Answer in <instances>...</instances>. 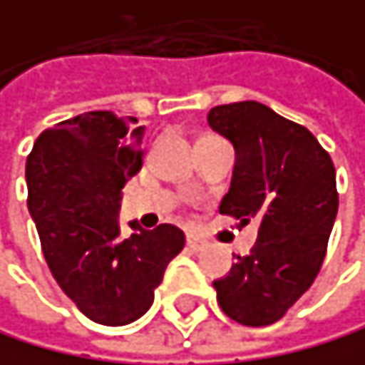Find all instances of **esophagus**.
<instances>
[{
	"instance_id": "esophagus-1",
	"label": "esophagus",
	"mask_w": 365,
	"mask_h": 365,
	"mask_svg": "<svg viewBox=\"0 0 365 365\" xmlns=\"http://www.w3.org/2000/svg\"><path fill=\"white\" fill-rule=\"evenodd\" d=\"M205 245H207V241H205V238H200L198 234H192V232L187 234V247H189V250L198 252V250H202Z\"/></svg>"
}]
</instances>
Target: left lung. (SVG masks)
<instances>
[{
    "label": "left lung",
    "mask_w": 365,
    "mask_h": 365,
    "mask_svg": "<svg viewBox=\"0 0 365 365\" xmlns=\"http://www.w3.org/2000/svg\"><path fill=\"white\" fill-rule=\"evenodd\" d=\"M210 127L236 163L220 214L261 222L256 245L216 279L220 310L243 326H269L312 285L336 218V173L328 151L301 124L261 102L214 106Z\"/></svg>",
    "instance_id": "left-lung-1"
}]
</instances>
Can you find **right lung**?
Wrapping results in <instances>:
<instances>
[{"instance_id":"right-lung-1","label":"right lung","mask_w":365,"mask_h":365,"mask_svg":"<svg viewBox=\"0 0 365 365\" xmlns=\"http://www.w3.org/2000/svg\"><path fill=\"white\" fill-rule=\"evenodd\" d=\"M91 111L37 138L26 160L29 210L57 285L102 326H127L153 303L169 261L185 247L176 225L120 232L122 187L143 167L145 127Z\"/></svg>"}]
</instances>
